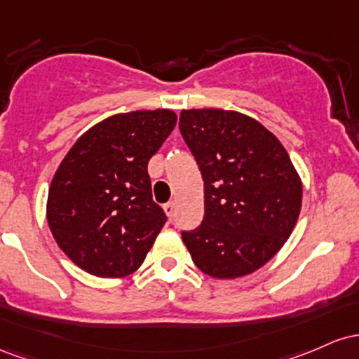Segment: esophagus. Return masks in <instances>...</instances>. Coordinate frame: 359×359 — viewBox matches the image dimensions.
Wrapping results in <instances>:
<instances>
[{
    "label": "esophagus",
    "mask_w": 359,
    "mask_h": 359,
    "mask_svg": "<svg viewBox=\"0 0 359 359\" xmlns=\"http://www.w3.org/2000/svg\"><path fill=\"white\" fill-rule=\"evenodd\" d=\"M163 208H164V212H166V215L169 217V219L175 215V203H172V201H168V203H164Z\"/></svg>",
    "instance_id": "obj_1"
}]
</instances>
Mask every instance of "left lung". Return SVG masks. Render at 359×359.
<instances>
[{
    "mask_svg": "<svg viewBox=\"0 0 359 359\" xmlns=\"http://www.w3.org/2000/svg\"><path fill=\"white\" fill-rule=\"evenodd\" d=\"M180 130L203 178V220L181 232L193 263L220 280L251 275L295 227L299 172L280 140L239 111L183 110Z\"/></svg>",
    "mask_w": 359,
    "mask_h": 359,
    "instance_id": "8db88e82",
    "label": "left lung"
}]
</instances>
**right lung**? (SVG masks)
I'll return each instance as SVG.
<instances>
[{"label": "right lung", "instance_id": "1", "mask_svg": "<svg viewBox=\"0 0 359 359\" xmlns=\"http://www.w3.org/2000/svg\"><path fill=\"white\" fill-rule=\"evenodd\" d=\"M176 126L171 110L108 116L76 140L49 188L47 222L76 266L100 278L132 275L166 224L147 163Z\"/></svg>", "mask_w": 359, "mask_h": 359}]
</instances>
